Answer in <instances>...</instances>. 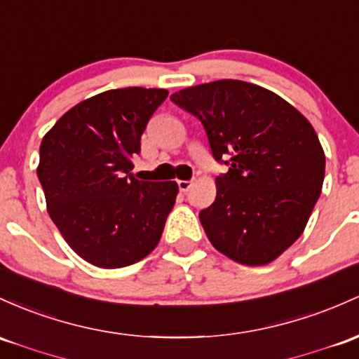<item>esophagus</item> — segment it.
<instances>
[{
  "label": "esophagus",
  "instance_id": "1",
  "mask_svg": "<svg viewBox=\"0 0 359 359\" xmlns=\"http://www.w3.org/2000/svg\"><path fill=\"white\" fill-rule=\"evenodd\" d=\"M177 186H179L180 192H187L192 186V180H179V182H177Z\"/></svg>",
  "mask_w": 359,
  "mask_h": 359
}]
</instances>
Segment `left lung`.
<instances>
[{
    "instance_id": "1",
    "label": "left lung",
    "mask_w": 359,
    "mask_h": 359,
    "mask_svg": "<svg viewBox=\"0 0 359 359\" xmlns=\"http://www.w3.org/2000/svg\"><path fill=\"white\" fill-rule=\"evenodd\" d=\"M196 116L212 156L230 165L216 199L199 212L210 242L245 266L273 262L305 230L320 196L325 155L293 105L262 86L219 80L173 93Z\"/></svg>"
}]
</instances>
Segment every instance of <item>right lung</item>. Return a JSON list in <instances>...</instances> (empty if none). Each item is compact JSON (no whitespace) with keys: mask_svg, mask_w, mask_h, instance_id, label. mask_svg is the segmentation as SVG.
I'll return each instance as SVG.
<instances>
[{"mask_svg":"<svg viewBox=\"0 0 359 359\" xmlns=\"http://www.w3.org/2000/svg\"><path fill=\"white\" fill-rule=\"evenodd\" d=\"M161 88L109 90L80 102L41 143L37 177L68 245L104 269L131 266L160 242L175 182L133 177L141 135L167 98Z\"/></svg>","mask_w":359,"mask_h":359,"instance_id":"1","label":"right lung"}]
</instances>
